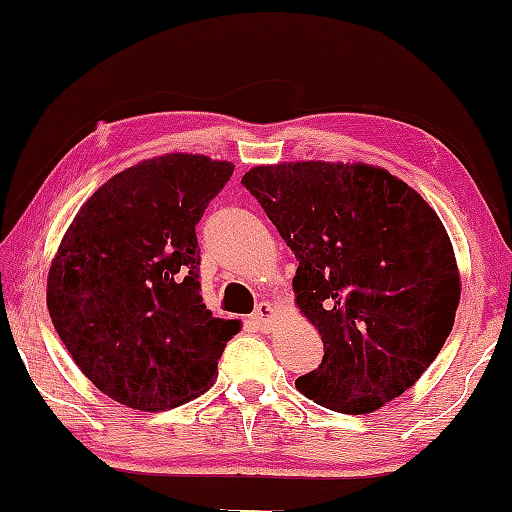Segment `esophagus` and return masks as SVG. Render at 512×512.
Masks as SVG:
<instances>
[{"instance_id": "34e87169", "label": "esophagus", "mask_w": 512, "mask_h": 512, "mask_svg": "<svg viewBox=\"0 0 512 512\" xmlns=\"http://www.w3.org/2000/svg\"><path fill=\"white\" fill-rule=\"evenodd\" d=\"M251 324H254L258 331L268 333L272 324V305L270 303H258L254 314H251Z\"/></svg>"}]
</instances>
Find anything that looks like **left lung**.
I'll use <instances>...</instances> for the list:
<instances>
[{"mask_svg":"<svg viewBox=\"0 0 512 512\" xmlns=\"http://www.w3.org/2000/svg\"><path fill=\"white\" fill-rule=\"evenodd\" d=\"M242 184L296 254V303L324 342L300 394L366 415L410 389L443 349L461 293L438 214L361 163L261 165Z\"/></svg>","mask_w":512,"mask_h":512,"instance_id":"8db88e82","label":"left lung"}]
</instances>
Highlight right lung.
Instances as JSON below:
<instances>
[{"label": "right lung", "instance_id": "add662e5", "mask_svg": "<svg viewBox=\"0 0 512 512\" xmlns=\"http://www.w3.org/2000/svg\"><path fill=\"white\" fill-rule=\"evenodd\" d=\"M235 167L167 153L90 195L48 272L53 326L81 373L135 410L188 403L214 382L237 319L200 296L195 226Z\"/></svg>", "mask_w": 512, "mask_h": 512}]
</instances>
